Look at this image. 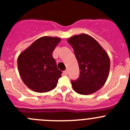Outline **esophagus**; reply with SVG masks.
Here are the masks:
<instances>
[{"instance_id":"obj_1","label":"esophagus","mask_w":130,"mask_h":130,"mask_svg":"<svg viewBox=\"0 0 130 130\" xmlns=\"http://www.w3.org/2000/svg\"><path fill=\"white\" fill-rule=\"evenodd\" d=\"M63 73H64V74H65V75H66V74H67V73H68L67 70H65V71H63Z\"/></svg>"}]
</instances>
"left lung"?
<instances>
[{
  "label": "left lung",
  "instance_id": "8db88e82",
  "mask_svg": "<svg viewBox=\"0 0 130 130\" xmlns=\"http://www.w3.org/2000/svg\"><path fill=\"white\" fill-rule=\"evenodd\" d=\"M74 52L79 69V76L72 80L74 90L80 94L95 93L104 85L109 75L110 60L107 53L95 39L82 34L67 40Z\"/></svg>",
  "mask_w": 130,
  "mask_h": 130
}]
</instances>
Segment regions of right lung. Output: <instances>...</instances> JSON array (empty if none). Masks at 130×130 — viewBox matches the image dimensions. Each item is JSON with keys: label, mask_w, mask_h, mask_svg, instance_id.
<instances>
[{"label": "right lung", "mask_w": 130, "mask_h": 130, "mask_svg": "<svg viewBox=\"0 0 130 130\" xmlns=\"http://www.w3.org/2000/svg\"><path fill=\"white\" fill-rule=\"evenodd\" d=\"M59 37L44 36L35 41L19 56L17 65L23 82L37 93H46L56 87L62 72L52 57Z\"/></svg>", "instance_id": "obj_1"}]
</instances>
